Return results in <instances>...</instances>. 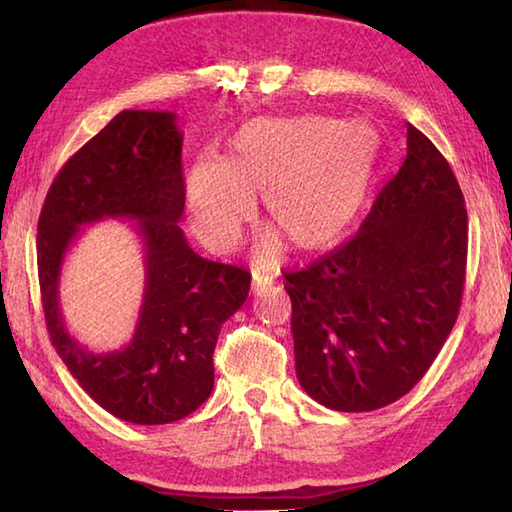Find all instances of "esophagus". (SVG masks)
<instances>
[{
	"label": "esophagus",
	"instance_id": "1",
	"mask_svg": "<svg viewBox=\"0 0 512 512\" xmlns=\"http://www.w3.org/2000/svg\"><path fill=\"white\" fill-rule=\"evenodd\" d=\"M270 284H273V279H268V277L259 275V273H253V284H250V290H253V292H262V290L268 288Z\"/></svg>",
	"mask_w": 512,
	"mask_h": 512
}]
</instances>
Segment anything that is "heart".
<instances>
[{"label":"heart","instance_id":"1","mask_svg":"<svg viewBox=\"0 0 512 512\" xmlns=\"http://www.w3.org/2000/svg\"><path fill=\"white\" fill-rule=\"evenodd\" d=\"M376 165V136L361 123L323 116L257 118L233 138L231 154L202 160L187 176L184 198L195 235L217 253L231 250L264 193L268 220L301 250L332 244L365 202ZM279 239L259 244L268 266Z\"/></svg>","mask_w":512,"mask_h":512}]
</instances>
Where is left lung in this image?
Listing matches in <instances>:
<instances>
[{"label":"left lung","instance_id":"obj_1","mask_svg":"<svg viewBox=\"0 0 512 512\" xmlns=\"http://www.w3.org/2000/svg\"><path fill=\"white\" fill-rule=\"evenodd\" d=\"M469 222L449 162L407 123V156L350 242L286 273L299 385L334 411L409 394L458 319Z\"/></svg>","mask_w":512,"mask_h":512}]
</instances>
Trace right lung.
<instances>
[{"instance_id": "obj_1", "label": "right lung", "mask_w": 512, "mask_h": 512, "mask_svg": "<svg viewBox=\"0 0 512 512\" xmlns=\"http://www.w3.org/2000/svg\"><path fill=\"white\" fill-rule=\"evenodd\" d=\"M180 154L176 114L123 110L65 162L37 226L41 301L54 350L94 402L134 424L182 420L211 396L217 336L250 288L246 270L200 257L178 226ZM103 219L137 224L146 290L133 341L121 351L92 353L64 328L58 279L82 226Z\"/></svg>"}]
</instances>
